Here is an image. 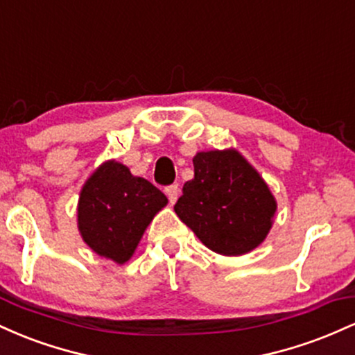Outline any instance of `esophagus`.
Here are the masks:
<instances>
[{"instance_id":"esophagus-1","label":"esophagus","mask_w":355,"mask_h":355,"mask_svg":"<svg viewBox=\"0 0 355 355\" xmlns=\"http://www.w3.org/2000/svg\"><path fill=\"white\" fill-rule=\"evenodd\" d=\"M165 193H166V197H168L170 203H175V202H177L178 195H180V189H178V183H173V185H168V187H166V189H165Z\"/></svg>"}]
</instances>
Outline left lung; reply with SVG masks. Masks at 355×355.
<instances>
[{
    "label": "left lung",
    "mask_w": 355,
    "mask_h": 355,
    "mask_svg": "<svg viewBox=\"0 0 355 355\" xmlns=\"http://www.w3.org/2000/svg\"><path fill=\"white\" fill-rule=\"evenodd\" d=\"M175 214L210 250L243 255L263 242L277 210L274 195L235 150L200 152Z\"/></svg>",
    "instance_id": "8db88e82"
}]
</instances>
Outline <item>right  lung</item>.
I'll use <instances>...</instances> for the list:
<instances>
[{"label": "right lung", "mask_w": 355, "mask_h": 355, "mask_svg": "<svg viewBox=\"0 0 355 355\" xmlns=\"http://www.w3.org/2000/svg\"><path fill=\"white\" fill-rule=\"evenodd\" d=\"M166 197L153 183L133 177L112 160L85 183L78 202V229L93 252L125 263Z\"/></svg>", "instance_id": "1"}]
</instances>
